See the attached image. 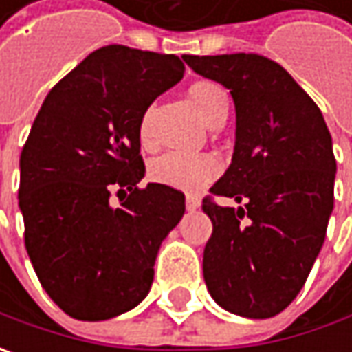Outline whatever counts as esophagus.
I'll return each instance as SVG.
<instances>
[{
	"label": "esophagus",
	"instance_id": "esophagus-1",
	"mask_svg": "<svg viewBox=\"0 0 352 352\" xmlns=\"http://www.w3.org/2000/svg\"><path fill=\"white\" fill-rule=\"evenodd\" d=\"M199 208V197L194 196V194H188L186 196V210L188 211H194Z\"/></svg>",
	"mask_w": 352,
	"mask_h": 352
}]
</instances>
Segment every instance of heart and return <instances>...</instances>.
I'll list each match as a JSON object with an SVG mask.
<instances>
[{"label": "heart", "instance_id": "heart-1", "mask_svg": "<svg viewBox=\"0 0 352 352\" xmlns=\"http://www.w3.org/2000/svg\"><path fill=\"white\" fill-rule=\"evenodd\" d=\"M188 96L196 105L197 113L206 123L221 113H227V94L210 80L194 82ZM151 116L153 109L148 107L141 117L139 133L144 142L151 141ZM219 174V162L211 155H188V153H168L156 158L151 164V178L158 184H164L184 192H197L206 184H210Z\"/></svg>", "mask_w": 352, "mask_h": 352}]
</instances>
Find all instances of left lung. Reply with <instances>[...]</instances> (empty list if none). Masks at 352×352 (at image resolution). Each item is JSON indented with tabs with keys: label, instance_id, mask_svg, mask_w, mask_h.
I'll return each instance as SVG.
<instances>
[{
	"label": "left lung",
	"instance_id": "obj_1",
	"mask_svg": "<svg viewBox=\"0 0 352 352\" xmlns=\"http://www.w3.org/2000/svg\"><path fill=\"white\" fill-rule=\"evenodd\" d=\"M184 60L223 84L236 111L233 162L201 201L213 223L204 250L208 290L231 314L274 318L304 288L325 241L337 172L329 129L316 102L266 56ZM215 195L243 206L221 208Z\"/></svg>",
	"mask_w": 352,
	"mask_h": 352
}]
</instances>
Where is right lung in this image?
Segmentation results:
<instances>
[{
  "instance_id": "add662e5",
  "label": "right lung",
  "mask_w": 352,
  "mask_h": 352,
  "mask_svg": "<svg viewBox=\"0 0 352 352\" xmlns=\"http://www.w3.org/2000/svg\"><path fill=\"white\" fill-rule=\"evenodd\" d=\"M182 78L174 54L107 45L48 91L34 119L21 153L25 249L45 292L70 318H116L151 290L156 252L186 204L164 184L139 188V125Z\"/></svg>"
}]
</instances>
